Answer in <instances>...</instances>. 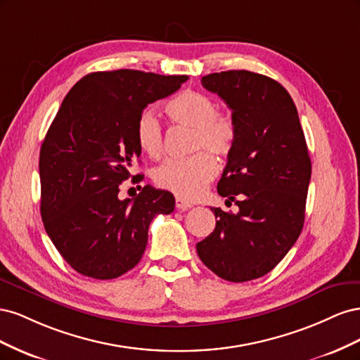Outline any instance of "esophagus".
<instances>
[{"mask_svg": "<svg viewBox=\"0 0 360 360\" xmlns=\"http://www.w3.org/2000/svg\"><path fill=\"white\" fill-rule=\"evenodd\" d=\"M176 207H177V210L184 212V210L191 209V207H192V202H189V201H184V200H181V198H176Z\"/></svg>", "mask_w": 360, "mask_h": 360, "instance_id": "obj_1", "label": "esophagus"}]
</instances>
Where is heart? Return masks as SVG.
I'll return each instance as SVG.
<instances>
[{
  "mask_svg": "<svg viewBox=\"0 0 360 360\" xmlns=\"http://www.w3.org/2000/svg\"><path fill=\"white\" fill-rule=\"evenodd\" d=\"M216 101L209 94L186 90L167 103V114L172 123L192 129V150L205 148L216 156H226L234 147L237 124L231 114L217 111ZM136 143L150 158H159L163 150V134L153 110L139 114L135 127ZM216 162L207 153L198 151L184 159H168L153 171L158 188L180 198L200 197L216 176Z\"/></svg>",
  "mask_w": 360,
  "mask_h": 360,
  "instance_id": "1",
  "label": "heart"
}]
</instances>
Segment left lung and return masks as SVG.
Listing matches in <instances>:
<instances>
[{
	"mask_svg": "<svg viewBox=\"0 0 360 360\" xmlns=\"http://www.w3.org/2000/svg\"><path fill=\"white\" fill-rule=\"evenodd\" d=\"M233 111L237 138L217 193L238 212L212 209L213 233L197 243L202 263L219 278L245 282L264 276L302 233L311 159L288 91L269 76L228 70L202 76ZM226 200V201H228Z\"/></svg>",
	"mask_w": 360,
	"mask_h": 360,
	"instance_id": "obj_1",
	"label": "left lung"
}]
</instances>
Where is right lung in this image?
Wrapping results in <instances>:
<instances>
[{
  "label": "right lung",
  "mask_w": 360,
  "mask_h": 360,
  "mask_svg": "<svg viewBox=\"0 0 360 360\" xmlns=\"http://www.w3.org/2000/svg\"><path fill=\"white\" fill-rule=\"evenodd\" d=\"M184 81L186 75L94 72L64 97L40 148V213L52 243L78 274L114 279L134 269L150 222L174 210L172 193L150 184L135 198L120 200L118 192L141 156L139 114ZM141 180V174L132 179Z\"/></svg>",
  "instance_id": "1"
}]
</instances>
